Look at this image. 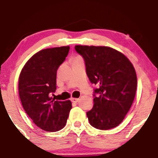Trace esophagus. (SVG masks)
I'll use <instances>...</instances> for the list:
<instances>
[{"label":"esophagus","instance_id":"esophagus-1","mask_svg":"<svg viewBox=\"0 0 158 158\" xmlns=\"http://www.w3.org/2000/svg\"><path fill=\"white\" fill-rule=\"evenodd\" d=\"M79 98H71V101L74 103H77L79 101Z\"/></svg>","mask_w":158,"mask_h":158}]
</instances>
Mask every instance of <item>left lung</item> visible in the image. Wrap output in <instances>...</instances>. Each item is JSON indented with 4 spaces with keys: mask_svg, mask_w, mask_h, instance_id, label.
<instances>
[{
    "mask_svg": "<svg viewBox=\"0 0 158 158\" xmlns=\"http://www.w3.org/2000/svg\"><path fill=\"white\" fill-rule=\"evenodd\" d=\"M85 60L86 73L94 89L93 108L87 112L90 124L100 130L119 126L130 108L137 90L133 64L122 52L105 46L76 45Z\"/></svg>",
    "mask_w": 158,
    "mask_h": 158,
    "instance_id": "8db88e82",
    "label": "left lung"
}]
</instances>
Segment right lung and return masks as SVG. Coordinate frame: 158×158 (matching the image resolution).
Returning <instances> with one entry per match:
<instances>
[{
	"label": "right lung",
	"instance_id": "obj_1",
	"mask_svg": "<svg viewBox=\"0 0 158 158\" xmlns=\"http://www.w3.org/2000/svg\"><path fill=\"white\" fill-rule=\"evenodd\" d=\"M70 47L44 49L27 61L19 79L21 104L33 123L46 131L65 126L72 104L70 100L55 101L50 97L56 90V73L64 62Z\"/></svg>",
	"mask_w": 158,
	"mask_h": 158
}]
</instances>
